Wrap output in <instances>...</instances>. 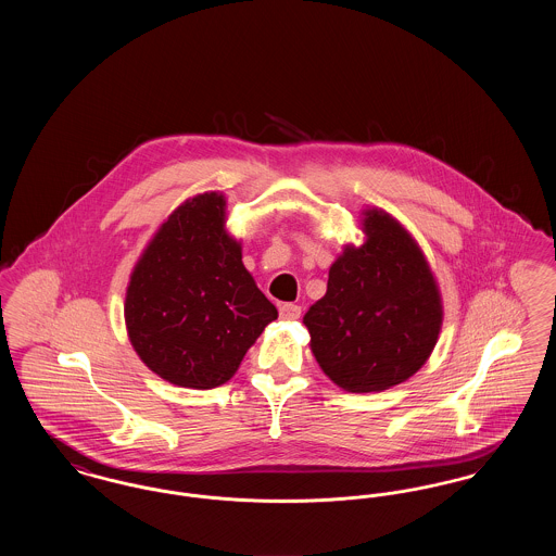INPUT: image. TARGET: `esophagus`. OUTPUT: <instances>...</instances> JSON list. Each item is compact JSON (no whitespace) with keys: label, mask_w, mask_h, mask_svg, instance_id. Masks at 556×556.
I'll use <instances>...</instances> for the list:
<instances>
[{"label":"esophagus","mask_w":556,"mask_h":556,"mask_svg":"<svg viewBox=\"0 0 556 556\" xmlns=\"http://www.w3.org/2000/svg\"><path fill=\"white\" fill-rule=\"evenodd\" d=\"M300 315H302V308L298 304H283L279 308V317L283 320H295V318H300Z\"/></svg>","instance_id":"34e87169"}]
</instances>
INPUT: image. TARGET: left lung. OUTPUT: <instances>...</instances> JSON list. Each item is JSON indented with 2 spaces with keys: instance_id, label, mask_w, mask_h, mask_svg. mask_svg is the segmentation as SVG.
<instances>
[{
  "instance_id": "obj_1",
  "label": "left lung",
  "mask_w": 556,
  "mask_h": 556,
  "mask_svg": "<svg viewBox=\"0 0 556 556\" xmlns=\"http://www.w3.org/2000/svg\"><path fill=\"white\" fill-rule=\"evenodd\" d=\"M327 293L304 315L323 372L345 392H383L413 377L438 344L442 293L415 238L381 208L363 211Z\"/></svg>"
}]
</instances>
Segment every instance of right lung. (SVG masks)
<instances>
[{
    "label": "right lung",
    "instance_id": "obj_1",
    "mask_svg": "<svg viewBox=\"0 0 556 556\" xmlns=\"http://www.w3.org/2000/svg\"><path fill=\"white\" fill-rule=\"evenodd\" d=\"M225 223L220 191L189 198L160 225L129 277L125 323L132 350L179 388L227 383L277 318Z\"/></svg>",
    "mask_w": 556,
    "mask_h": 556
}]
</instances>
